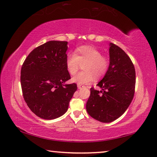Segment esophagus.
<instances>
[{
	"label": "esophagus",
	"mask_w": 157,
	"mask_h": 157,
	"mask_svg": "<svg viewBox=\"0 0 157 157\" xmlns=\"http://www.w3.org/2000/svg\"><path fill=\"white\" fill-rule=\"evenodd\" d=\"M83 87H84V86L82 85V84H78V88L79 89H80L83 88Z\"/></svg>",
	"instance_id": "esophagus-1"
}]
</instances>
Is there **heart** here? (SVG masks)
<instances>
[{
	"mask_svg": "<svg viewBox=\"0 0 157 157\" xmlns=\"http://www.w3.org/2000/svg\"><path fill=\"white\" fill-rule=\"evenodd\" d=\"M83 64L84 71L77 74L72 82L78 84H87L93 82L94 77L98 79L103 76L109 68V59L102 55L98 48L90 45L80 46L69 54L66 59V67L70 75H73Z\"/></svg>",
	"mask_w": 157,
	"mask_h": 157,
	"instance_id": "1",
	"label": "heart"
}]
</instances>
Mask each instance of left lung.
I'll use <instances>...</instances> for the list:
<instances>
[{
    "mask_svg": "<svg viewBox=\"0 0 157 157\" xmlns=\"http://www.w3.org/2000/svg\"><path fill=\"white\" fill-rule=\"evenodd\" d=\"M110 64L103 78L97 84L101 91L90 89L86 109L91 117L103 123L118 119L125 113L135 92L136 71L123 49L110 43Z\"/></svg>",
    "mask_w": 157,
    "mask_h": 157,
    "instance_id": "8db88e82",
    "label": "left lung"
}]
</instances>
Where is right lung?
Wrapping results in <instances>:
<instances>
[{
	"label": "right lung",
	"mask_w": 157,
	"mask_h": 157,
	"mask_svg": "<svg viewBox=\"0 0 157 157\" xmlns=\"http://www.w3.org/2000/svg\"><path fill=\"white\" fill-rule=\"evenodd\" d=\"M68 42L52 40L34 49L21 70L24 101L39 117L54 119L68 110L77 84H65L71 79L66 67Z\"/></svg>",
	"instance_id": "right-lung-1"
}]
</instances>
